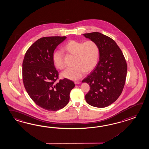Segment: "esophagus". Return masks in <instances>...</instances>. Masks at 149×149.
<instances>
[{
	"label": "esophagus",
	"instance_id": "1",
	"mask_svg": "<svg viewBox=\"0 0 149 149\" xmlns=\"http://www.w3.org/2000/svg\"><path fill=\"white\" fill-rule=\"evenodd\" d=\"M74 84H80V81H75Z\"/></svg>",
	"mask_w": 149,
	"mask_h": 149
}]
</instances>
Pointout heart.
Segmentation results:
<instances>
[{
  "label": "heart",
  "instance_id": "1",
  "mask_svg": "<svg viewBox=\"0 0 149 149\" xmlns=\"http://www.w3.org/2000/svg\"><path fill=\"white\" fill-rule=\"evenodd\" d=\"M66 52L75 56L74 66L65 70L62 76L68 79L77 80L83 76L85 71H91L97 65L99 60L100 50L97 42L92 40L78 41L70 40L64 47ZM56 68L62 70L65 67L64 55L61 51L57 50L52 56Z\"/></svg>",
  "mask_w": 149,
  "mask_h": 149
}]
</instances>
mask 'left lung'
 Masks as SVG:
<instances>
[{
    "label": "left lung",
    "instance_id": "obj_1",
    "mask_svg": "<svg viewBox=\"0 0 149 149\" xmlns=\"http://www.w3.org/2000/svg\"><path fill=\"white\" fill-rule=\"evenodd\" d=\"M99 45V61L83 80L90 86L87 103L95 107H107L120 97L125 86L127 64L121 49L111 38L99 32L84 34Z\"/></svg>",
    "mask_w": 149,
    "mask_h": 149
}]
</instances>
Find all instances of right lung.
<instances>
[{"label": "right lung", "instance_id": "right-lung-1", "mask_svg": "<svg viewBox=\"0 0 149 149\" xmlns=\"http://www.w3.org/2000/svg\"><path fill=\"white\" fill-rule=\"evenodd\" d=\"M66 36L44 37L29 48L22 63V79L25 89L35 104L45 110L56 111L68 104L72 81L64 78L56 83L58 72L52 56L56 47Z\"/></svg>", "mask_w": 149, "mask_h": 149}]
</instances>
